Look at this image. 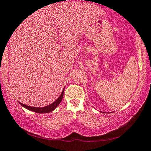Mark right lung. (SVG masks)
I'll list each match as a JSON object with an SVG mask.
<instances>
[{
    "label": "right lung",
    "mask_w": 151,
    "mask_h": 151,
    "mask_svg": "<svg viewBox=\"0 0 151 151\" xmlns=\"http://www.w3.org/2000/svg\"><path fill=\"white\" fill-rule=\"evenodd\" d=\"M64 91H65V88H63V92H62V93H61L60 96L59 98H58L54 102H53L52 104H49L47 106L41 107V108H40V107H33V106H27V105L22 104L21 102H19V104L21 105V106L24 107V108L28 109V110H30V111H34V112H36V113H46L51 112V111L54 110V109L56 108L58 106V104H60V103L61 102L62 99H63V98Z\"/></svg>",
    "instance_id": "add662e5"
}]
</instances>
